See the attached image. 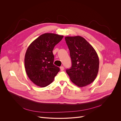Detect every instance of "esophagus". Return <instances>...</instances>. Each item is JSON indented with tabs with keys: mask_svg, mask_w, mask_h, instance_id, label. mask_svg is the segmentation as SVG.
<instances>
[{
	"mask_svg": "<svg viewBox=\"0 0 121 121\" xmlns=\"http://www.w3.org/2000/svg\"><path fill=\"white\" fill-rule=\"evenodd\" d=\"M60 68L61 71H63V70H64V66H60Z\"/></svg>",
	"mask_w": 121,
	"mask_h": 121,
	"instance_id": "esophagus-1",
	"label": "esophagus"
}]
</instances>
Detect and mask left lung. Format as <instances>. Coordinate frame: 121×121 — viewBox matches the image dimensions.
Segmentation results:
<instances>
[{"label":"left lung","instance_id":"8db88e82","mask_svg":"<svg viewBox=\"0 0 121 121\" xmlns=\"http://www.w3.org/2000/svg\"><path fill=\"white\" fill-rule=\"evenodd\" d=\"M70 51L72 66L66 70L71 81L79 87L91 84L95 79L99 68V59L95 50L83 37L66 36Z\"/></svg>","mask_w":121,"mask_h":121}]
</instances>
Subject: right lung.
<instances>
[{
  "mask_svg": "<svg viewBox=\"0 0 121 121\" xmlns=\"http://www.w3.org/2000/svg\"><path fill=\"white\" fill-rule=\"evenodd\" d=\"M63 37L55 33H44L28 47L24 58L25 70L30 79L36 85L46 87L60 71L53 64V50Z\"/></svg>",
  "mask_w": 121,
  "mask_h": 121,
  "instance_id": "add662e5",
  "label": "right lung"
}]
</instances>
